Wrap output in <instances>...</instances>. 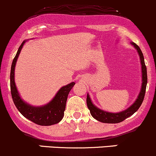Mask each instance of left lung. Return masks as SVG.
Returning <instances> with one entry per match:
<instances>
[{
    "label": "left lung",
    "instance_id": "8db88e82",
    "mask_svg": "<svg viewBox=\"0 0 156 156\" xmlns=\"http://www.w3.org/2000/svg\"><path fill=\"white\" fill-rule=\"evenodd\" d=\"M132 45L134 47L137 49L138 54L140 55V58L141 65H142V79H143V83H142V88H141L140 92L139 95H138L137 99L136 101L127 110H124L122 112L117 113H107V112H104V110H100V109L97 108L91 101L89 95L87 94V98H86V102H87V107L89 109L90 113L91 115L94 117L95 119L98 121L104 123H119L121 122L124 121L128 117L131 116L133 115L136 111L139 109L144 101V96H145L146 89H147V67L145 65V62H144V55L141 52L139 46H137L136 43H132Z\"/></svg>",
    "mask_w": 156,
    "mask_h": 156
}]
</instances>
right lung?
<instances>
[{
    "instance_id": "1",
    "label": "right lung",
    "mask_w": 156,
    "mask_h": 156,
    "mask_svg": "<svg viewBox=\"0 0 156 156\" xmlns=\"http://www.w3.org/2000/svg\"><path fill=\"white\" fill-rule=\"evenodd\" d=\"M25 41H23L19 46L17 53L12 61L10 70V91L12 101L18 110L25 118L39 126H52L58 123L64 116V112L66 107V102L69 92L71 90L75 83H71L63 86L56 94L51 102L43 107H32L26 104L21 99L16 87L14 81V70L16 62L22 46Z\"/></svg>"
}]
</instances>
